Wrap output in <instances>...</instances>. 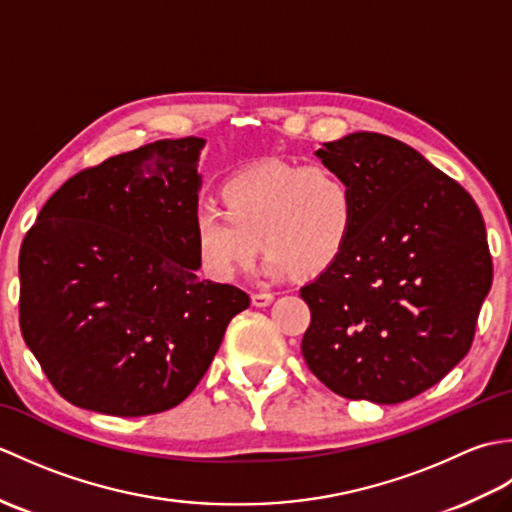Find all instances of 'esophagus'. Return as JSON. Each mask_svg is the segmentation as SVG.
Instances as JSON below:
<instances>
[{
	"instance_id": "34e87169",
	"label": "esophagus",
	"mask_w": 512,
	"mask_h": 512,
	"mask_svg": "<svg viewBox=\"0 0 512 512\" xmlns=\"http://www.w3.org/2000/svg\"><path fill=\"white\" fill-rule=\"evenodd\" d=\"M273 299H275L273 292H253V295H250V301H253L255 308H266L273 303Z\"/></svg>"
}]
</instances>
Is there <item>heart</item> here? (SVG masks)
<instances>
[{"label":"heart","instance_id":"b5f03b06","mask_svg":"<svg viewBox=\"0 0 512 512\" xmlns=\"http://www.w3.org/2000/svg\"><path fill=\"white\" fill-rule=\"evenodd\" d=\"M220 202L224 213L193 215L195 255L215 281H233L253 266L259 242L268 275H319L339 262L358 220L350 180L306 162L266 160L239 171L222 184Z\"/></svg>","mask_w":512,"mask_h":512}]
</instances>
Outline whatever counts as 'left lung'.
I'll return each instance as SVG.
<instances>
[{
	"instance_id": "8db88e82",
	"label": "left lung",
	"mask_w": 512,
	"mask_h": 512,
	"mask_svg": "<svg viewBox=\"0 0 512 512\" xmlns=\"http://www.w3.org/2000/svg\"><path fill=\"white\" fill-rule=\"evenodd\" d=\"M350 180L358 220L332 268L301 288V354L334 394L396 405L471 350L493 284L482 213L464 187L400 140L356 132L317 151Z\"/></svg>"
}]
</instances>
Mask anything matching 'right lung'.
<instances>
[{"instance_id": "1", "label": "right lung", "mask_w": 512, "mask_h": 512, "mask_svg": "<svg viewBox=\"0 0 512 512\" xmlns=\"http://www.w3.org/2000/svg\"><path fill=\"white\" fill-rule=\"evenodd\" d=\"M202 138L158 140L61 184L19 250V328L72 405L138 418L180 405L250 306L200 281Z\"/></svg>"}]
</instances>
